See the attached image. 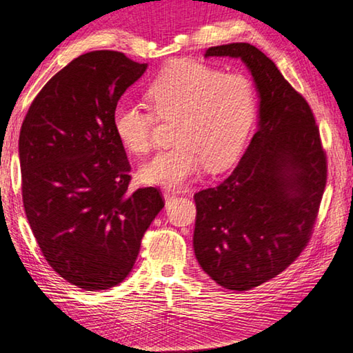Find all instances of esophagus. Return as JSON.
I'll list each match as a JSON object with an SVG mask.
<instances>
[{
  "instance_id": "1",
  "label": "esophagus",
  "mask_w": 353,
  "mask_h": 353,
  "mask_svg": "<svg viewBox=\"0 0 353 353\" xmlns=\"http://www.w3.org/2000/svg\"><path fill=\"white\" fill-rule=\"evenodd\" d=\"M176 197V194L175 192H164V199H165V201H170V200H173Z\"/></svg>"
}]
</instances>
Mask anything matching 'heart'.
<instances>
[{
	"mask_svg": "<svg viewBox=\"0 0 353 353\" xmlns=\"http://www.w3.org/2000/svg\"><path fill=\"white\" fill-rule=\"evenodd\" d=\"M150 106L120 100L112 128L132 153L153 147L158 117L175 120L173 141L141 169V180L167 189L181 188L205 169L221 170L238 159L256 120L258 97L252 79L223 73L208 63L173 62L150 81Z\"/></svg>",
	"mask_w": 353,
	"mask_h": 353,
	"instance_id": "obj_1",
	"label": "heart"
}]
</instances>
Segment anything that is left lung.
Segmentation results:
<instances>
[{
  "label": "left lung",
  "instance_id": "8db88e82",
  "mask_svg": "<svg viewBox=\"0 0 353 353\" xmlns=\"http://www.w3.org/2000/svg\"><path fill=\"white\" fill-rule=\"evenodd\" d=\"M241 57L259 92V128L231 175L194 195V250L227 290L248 291L291 265L308 245L327 184L319 126L302 94L250 43L211 46Z\"/></svg>",
  "mask_w": 353,
  "mask_h": 353
}]
</instances>
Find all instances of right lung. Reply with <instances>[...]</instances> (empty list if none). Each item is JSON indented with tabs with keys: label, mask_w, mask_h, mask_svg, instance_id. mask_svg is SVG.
Here are the masks:
<instances>
[{
	"label": "right lung",
	"mask_w": 353,
	"mask_h": 353,
	"mask_svg": "<svg viewBox=\"0 0 353 353\" xmlns=\"http://www.w3.org/2000/svg\"><path fill=\"white\" fill-rule=\"evenodd\" d=\"M145 68L120 51L81 54L43 85L20 130L34 238L54 272L84 291L126 279L164 208L158 188L128 189L131 165L112 128L114 106Z\"/></svg>",
	"instance_id": "1"
}]
</instances>
